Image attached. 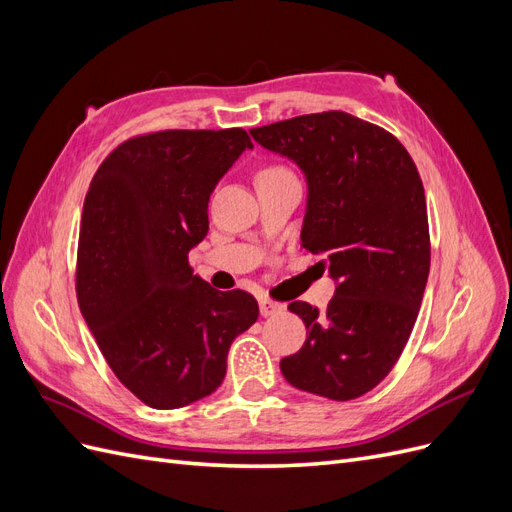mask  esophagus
<instances>
[{"mask_svg": "<svg viewBox=\"0 0 512 512\" xmlns=\"http://www.w3.org/2000/svg\"><path fill=\"white\" fill-rule=\"evenodd\" d=\"M282 309H284L282 303L271 301V299H260V314L265 316V318H269V316H273V314H280Z\"/></svg>", "mask_w": 512, "mask_h": 512, "instance_id": "1", "label": "esophagus"}]
</instances>
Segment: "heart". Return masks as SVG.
<instances>
[{
    "mask_svg": "<svg viewBox=\"0 0 512 512\" xmlns=\"http://www.w3.org/2000/svg\"><path fill=\"white\" fill-rule=\"evenodd\" d=\"M275 173H288V170H286V168H282V166H271V168H265V170H262L260 175H275Z\"/></svg>",
    "mask_w": 512,
    "mask_h": 512,
    "instance_id": "heart-1",
    "label": "heart"
}]
</instances>
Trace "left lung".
I'll list each match as a JSON object with an SVG mask.
<instances>
[{
  "mask_svg": "<svg viewBox=\"0 0 512 512\" xmlns=\"http://www.w3.org/2000/svg\"><path fill=\"white\" fill-rule=\"evenodd\" d=\"M250 134L303 170L301 245L324 256L337 282L324 312L305 301L288 305L307 339L282 359V374L320 397H361L389 376L421 309L431 260L421 175L391 132L344 111Z\"/></svg>",
  "mask_w": 512,
  "mask_h": 512,
  "instance_id": "8db88e82",
  "label": "left lung"
}]
</instances>
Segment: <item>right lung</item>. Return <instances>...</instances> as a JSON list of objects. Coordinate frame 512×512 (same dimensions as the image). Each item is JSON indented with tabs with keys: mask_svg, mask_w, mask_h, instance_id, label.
Segmentation results:
<instances>
[{
	"mask_svg": "<svg viewBox=\"0 0 512 512\" xmlns=\"http://www.w3.org/2000/svg\"><path fill=\"white\" fill-rule=\"evenodd\" d=\"M245 130L134 136L100 164L83 205L76 297L119 382L143 404L175 410L211 395L232 339L258 303L194 275L209 196L245 149Z\"/></svg>",
	"mask_w": 512,
	"mask_h": 512,
	"instance_id": "obj_1",
	"label": "right lung"
}]
</instances>
